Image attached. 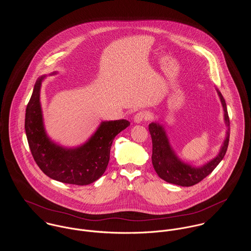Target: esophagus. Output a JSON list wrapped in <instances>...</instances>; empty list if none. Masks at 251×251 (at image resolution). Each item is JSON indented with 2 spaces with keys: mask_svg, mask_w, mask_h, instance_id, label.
<instances>
[{
  "mask_svg": "<svg viewBox=\"0 0 251 251\" xmlns=\"http://www.w3.org/2000/svg\"><path fill=\"white\" fill-rule=\"evenodd\" d=\"M148 119H149V114H148L147 112H145V111L138 112V113L133 117V121H134V123H136V124H140V123H142L143 121L148 120Z\"/></svg>",
  "mask_w": 251,
  "mask_h": 251,
  "instance_id": "1",
  "label": "esophagus"
}]
</instances>
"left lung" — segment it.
I'll return each mask as SVG.
<instances>
[{
	"instance_id": "1",
	"label": "left lung",
	"mask_w": 251,
	"mask_h": 251,
	"mask_svg": "<svg viewBox=\"0 0 251 251\" xmlns=\"http://www.w3.org/2000/svg\"><path fill=\"white\" fill-rule=\"evenodd\" d=\"M219 97L224 112V124L227 127L226 135L220 147L218 153L213 159L200 166H193L183 162L172 148L165 128L158 122H152L149 125V130L152 141L151 162L153 168L160 179L180 186H191L201 181L210 175L219 162L223 159L230 136V121L226 107L225 100L221 93L215 89Z\"/></svg>"
}]
</instances>
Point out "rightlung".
Wrapping results in <instances>:
<instances>
[{
  "label": "right lung",
  "mask_w": 251,
  "mask_h": 251,
  "mask_svg": "<svg viewBox=\"0 0 251 251\" xmlns=\"http://www.w3.org/2000/svg\"><path fill=\"white\" fill-rule=\"evenodd\" d=\"M45 77L42 75L36 80L26 108L25 130L34 159L51 179L77 185L90 184L105 172L113 140L129 126V122L102 121L94 134L77 147L68 148L54 142L46 133L40 103V90Z\"/></svg>",
  "instance_id": "obj_1"
}]
</instances>
